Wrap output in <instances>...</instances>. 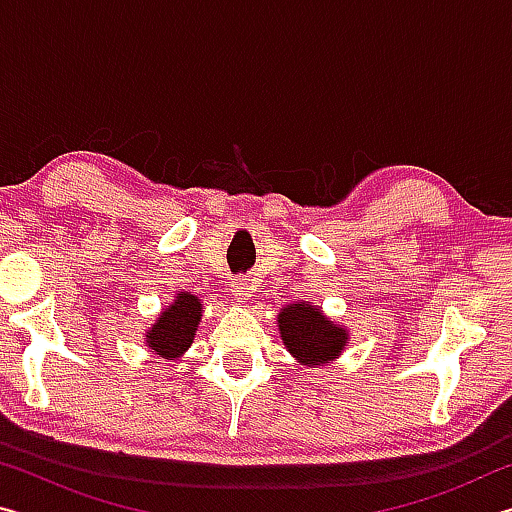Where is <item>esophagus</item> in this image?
Returning a JSON list of instances; mask_svg holds the SVG:
<instances>
[{
    "label": "esophagus",
    "mask_w": 512,
    "mask_h": 512,
    "mask_svg": "<svg viewBox=\"0 0 512 512\" xmlns=\"http://www.w3.org/2000/svg\"><path fill=\"white\" fill-rule=\"evenodd\" d=\"M232 296H235V300L244 305V302H248L250 296H253V289H250V284L246 280H237L235 284H232Z\"/></svg>",
    "instance_id": "obj_1"
}]
</instances>
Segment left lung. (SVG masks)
<instances>
[{
	"instance_id": "1",
	"label": "left lung",
	"mask_w": 512,
	"mask_h": 512,
	"mask_svg": "<svg viewBox=\"0 0 512 512\" xmlns=\"http://www.w3.org/2000/svg\"><path fill=\"white\" fill-rule=\"evenodd\" d=\"M277 332L287 352L300 366L318 368L341 357L350 341L345 325L334 323L314 302H291L277 314Z\"/></svg>"
}]
</instances>
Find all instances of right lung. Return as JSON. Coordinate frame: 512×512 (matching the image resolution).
I'll list each match as a JSON object with an SVG mask.
<instances>
[{"instance_id": "obj_1", "label": "right lung", "mask_w": 512, "mask_h": 512, "mask_svg": "<svg viewBox=\"0 0 512 512\" xmlns=\"http://www.w3.org/2000/svg\"><path fill=\"white\" fill-rule=\"evenodd\" d=\"M203 305L192 291L180 289L155 323L144 332L146 348L167 361H176L192 348L196 329L201 325Z\"/></svg>"}]
</instances>
